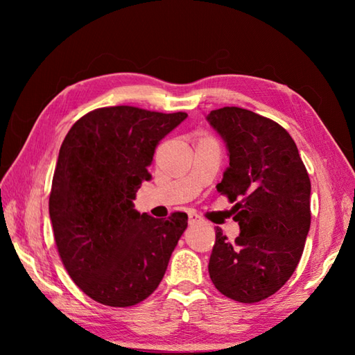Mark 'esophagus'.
Here are the masks:
<instances>
[{
  "label": "esophagus",
  "instance_id": "1",
  "mask_svg": "<svg viewBox=\"0 0 355 355\" xmlns=\"http://www.w3.org/2000/svg\"><path fill=\"white\" fill-rule=\"evenodd\" d=\"M201 221V216H198L197 214H189V224L192 225V224H197V223H200Z\"/></svg>",
  "mask_w": 355,
  "mask_h": 355
}]
</instances>
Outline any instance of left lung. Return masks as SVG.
<instances>
[{"instance_id": "8db88e82", "label": "left lung", "mask_w": 355, "mask_h": 355, "mask_svg": "<svg viewBox=\"0 0 355 355\" xmlns=\"http://www.w3.org/2000/svg\"><path fill=\"white\" fill-rule=\"evenodd\" d=\"M209 123L229 149L216 191L233 206L241 233L230 243L216 229L209 275L216 290L254 304L288 281L311 224V183L296 143L275 120L238 107L210 111Z\"/></svg>"}]
</instances>
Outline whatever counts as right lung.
Here are the masks:
<instances>
[{
    "label": "right lung",
    "instance_id": "add662e5",
    "mask_svg": "<svg viewBox=\"0 0 355 355\" xmlns=\"http://www.w3.org/2000/svg\"><path fill=\"white\" fill-rule=\"evenodd\" d=\"M186 112L105 107L89 111L65 135L53 175L49 212L59 256L87 296L132 306L162 282L187 215L157 220L134 209L148 166Z\"/></svg>",
    "mask_w": 355,
    "mask_h": 355
}]
</instances>
